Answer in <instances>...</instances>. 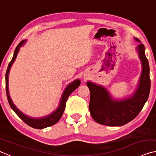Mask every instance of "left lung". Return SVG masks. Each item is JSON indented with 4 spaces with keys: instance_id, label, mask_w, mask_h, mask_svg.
I'll list each match as a JSON object with an SVG mask.
<instances>
[{
    "instance_id": "left-lung-1",
    "label": "left lung",
    "mask_w": 156,
    "mask_h": 156,
    "mask_svg": "<svg viewBox=\"0 0 156 156\" xmlns=\"http://www.w3.org/2000/svg\"><path fill=\"white\" fill-rule=\"evenodd\" d=\"M134 39L140 43L139 39ZM136 50L142 63V72L138 87L131 96L115 99L105 87L89 81L87 83L91 94L89 111L96 122L111 126H122L133 120L147 102L151 87L149 62L143 44L140 43Z\"/></svg>"
}]
</instances>
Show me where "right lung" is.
<instances>
[{
  "instance_id": "add662e5",
  "label": "right lung",
  "mask_w": 156,
  "mask_h": 156,
  "mask_svg": "<svg viewBox=\"0 0 156 156\" xmlns=\"http://www.w3.org/2000/svg\"><path fill=\"white\" fill-rule=\"evenodd\" d=\"M26 42H27L26 40L22 41L18 44L17 47H16V49L14 53V56H13L12 59L9 62L6 72V74H5V89H6L7 97L10 107H11L13 111L18 115V117H19L23 121H24L27 125L30 126L31 127H33L34 129H42L54 125L56 122H58V120L60 119V118L62 117V113L65 111L66 102H67L68 97L69 96V95L72 94L73 91H75V89L78 87L79 85L80 84V80H78V79H76V80L73 81L72 83H71L70 84H69L66 87L64 91H63L62 96L60 98L58 107H57V109L56 110L54 111L51 113H50L49 115L43 116V117L41 118H31L30 116H28L27 115H25V113H23V112H21L16 107V105L14 104L11 98H10L8 89V81L10 69H11V67L12 66L13 63H14V60L16 58L17 54L20 50V47L24 45Z\"/></svg>"
}]
</instances>
